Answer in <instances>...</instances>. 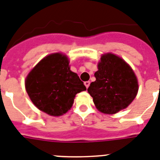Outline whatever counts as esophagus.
Returning a JSON list of instances; mask_svg holds the SVG:
<instances>
[{"instance_id":"34e87169","label":"esophagus","mask_w":160,"mask_h":160,"mask_svg":"<svg viewBox=\"0 0 160 160\" xmlns=\"http://www.w3.org/2000/svg\"><path fill=\"white\" fill-rule=\"evenodd\" d=\"M90 82L89 81H87V82H84V84H85V86H86V87H87V88H88L89 87V86H90Z\"/></svg>"}]
</instances>
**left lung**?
Instances as JSON below:
<instances>
[{"instance_id": "obj_1", "label": "left lung", "mask_w": 160, "mask_h": 160, "mask_svg": "<svg viewBox=\"0 0 160 160\" xmlns=\"http://www.w3.org/2000/svg\"><path fill=\"white\" fill-rule=\"evenodd\" d=\"M96 80L87 89L96 108L103 114H116L136 97L138 80L131 66L117 55H102L94 73Z\"/></svg>"}]
</instances>
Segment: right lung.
Instances as JSON below:
<instances>
[{
  "instance_id": "1",
  "label": "right lung",
  "mask_w": 160,
  "mask_h": 160,
  "mask_svg": "<svg viewBox=\"0 0 160 160\" xmlns=\"http://www.w3.org/2000/svg\"><path fill=\"white\" fill-rule=\"evenodd\" d=\"M25 90L40 111L51 115L66 114L78 93L87 88L76 73L70 70L65 54H49L39 62L25 79Z\"/></svg>"
}]
</instances>
